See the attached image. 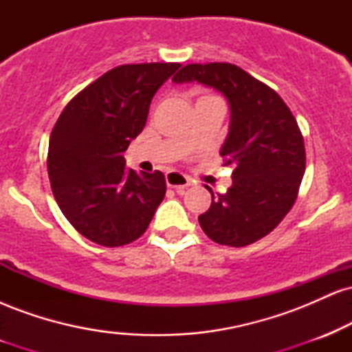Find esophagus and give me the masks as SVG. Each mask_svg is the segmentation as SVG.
<instances>
[{"label": "esophagus", "mask_w": 352, "mask_h": 352, "mask_svg": "<svg viewBox=\"0 0 352 352\" xmlns=\"http://www.w3.org/2000/svg\"><path fill=\"white\" fill-rule=\"evenodd\" d=\"M165 180H167V187L175 188L177 192H182V190L187 188L190 185L188 177L182 175L179 172H168L167 175H165Z\"/></svg>", "instance_id": "obj_1"}]
</instances>
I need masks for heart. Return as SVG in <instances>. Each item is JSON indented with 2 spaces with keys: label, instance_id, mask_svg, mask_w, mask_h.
<instances>
[{
  "label": "heart",
  "instance_id": "1",
  "mask_svg": "<svg viewBox=\"0 0 352 352\" xmlns=\"http://www.w3.org/2000/svg\"><path fill=\"white\" fill-rule=\"evenodd\" d=\"M197 102H221V99L215 94H208V92H204L197 98Z\"/></svg>",
  "mask_w": 352,
  "mask_h": 352
}]
</instances>
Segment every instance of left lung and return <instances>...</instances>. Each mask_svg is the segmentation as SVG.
Here are the masks:
<instances>
[{
	"label": "left lung",
	"mask_w": 352,
	"mask_h": 352,
	"mask_svg": "<svg viewBox=\"0 0 352 352\" xmlns=\"http://www.w3.org/2000/svg\"><path fill=\"white\" fill-rule=\"evenodd\" d=\"M172 80H197L228 99L232 120L220 153L233 167V185L225 193L205 185L212 205L199 221L215 243L252 245L281 223L300 192L306 151L296 119L276 91L235 64H187Z\"/></svg>",
	"instance_id": "1"
}]
</instances>
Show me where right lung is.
I'll return each instance as SVG.
<instances>
[{"instance_id":"obj_1","label":"right lung","mask_w":352,"mask_h":352,"mask_svg":"<svg viewBox=\"0 0 352 352\" xmlns=\"http://www.w3.org/2000/svg\"><path fill=\"white\" fill-rule=\"evenodd\" d=\"M179 63L124 64L72 98L50 137L47 175L67 221L94 243L122 246L147 230L164 200L162 172L139 175L122 153L147 122L153 94Z\"/></svg>"}]
</instances>
